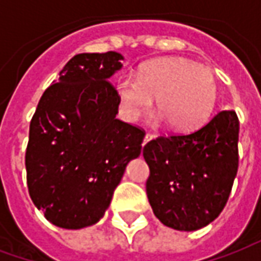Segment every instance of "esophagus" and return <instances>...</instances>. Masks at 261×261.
Wrapping results in <instances>:
<instances>
[{
  "mask_svg": "<svg viewBox=\"0 0 261 261\" xmlns=\"http://www.w3.org/2000/svg\"><path fill=\"white\" fill-rule=\"evenodd\" d=\"M151 140H153V136L152 134H149V133H147L145 137H144V142H142V145H145V144L151 141Z\"/></svg>",
  "mask_w": 261,
  "mask_h": 261,
  "instance_id": "obj_1",
  "label": "esophagus"
}]
</instances>
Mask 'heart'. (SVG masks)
<instances>
[{
    "label": "heart",
    "mask_w": 261,
    "mask_h": 261,
    "mask_svg": "<svg viewBox=\"0 0 261 261\" xmlns=\"http://www.w3.org/2000/svg\"><path fill=\"white\" fill-rule=\"evenodd\" d=\"M116 89L127 119H140L156 97L158 120L164 119L175 131H192L204 124L218 97L213 71L180 57L152 60L142 65L137 78H119Z\"/></svg>",
    "instance_id": "heart-1"
}]
</instances>
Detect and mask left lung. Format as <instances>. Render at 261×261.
<instances>
[{"mask_svg":"<svg viewBox=\"0 0 261 261\" xmlns=\"http://www.w3.org/2000/svg\"><path fill=\"white\" fill-rule=\"evenodd\" d=\"M239 119L222 110L189 134L159 136L142 149L147 196L155 217L177 230H197L218 217L238 173Z\"/></svg>","mask_w":261,"mask_h":261,"instance_id":"obj_1","label":"left lung"}]
</instances>
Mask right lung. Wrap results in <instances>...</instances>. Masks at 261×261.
<instances>
[{"mask_svg":"<svg viewBox=\"0 0 261 261\" xmlns=\"http://www.w3.org/2000/svg\"><path fill=\"white\" fill-rule=\"evenodd\" d=\"M123 56L76 54L39 100L25 165L33 204L51 224L81 229L105 215L145 131L116 119L120 97L110 76Z\"/></svg>","mask_w":261,"mask_h":261,"instance_id":"obj_1","label":"right lung"}]
</instances>
